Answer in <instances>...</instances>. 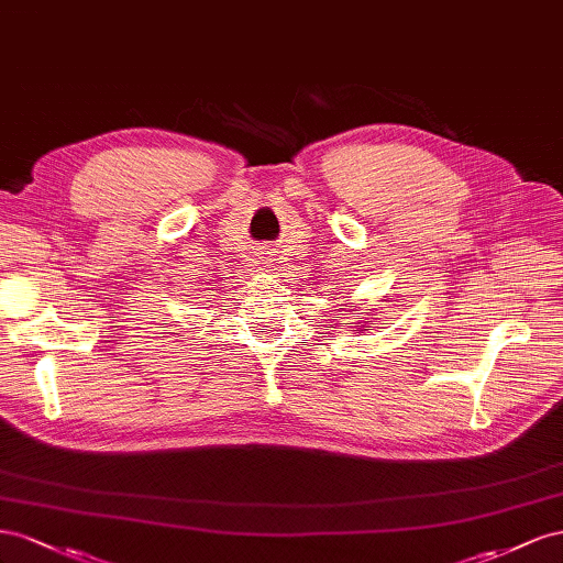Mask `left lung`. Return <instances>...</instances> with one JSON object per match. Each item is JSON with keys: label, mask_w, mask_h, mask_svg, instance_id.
Listing matches in <instances>:
<instances>
[{"label": "left lung", "mask_w": 563, "mask_h": 563, "mask_svg": "<svg viewBox=\"0 0 563 563\" xmlns=\"http://www.w3.org/2000/svg\"><path fill=\"white\" fill-rule=\"evenodd\" d=\"M367 323H371V320H367ZM346 325H351V323H346Z\"/></svg>", "instance_id": "1"}]
</instances>
